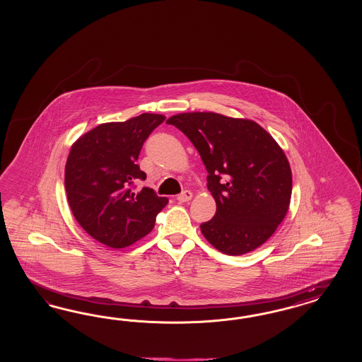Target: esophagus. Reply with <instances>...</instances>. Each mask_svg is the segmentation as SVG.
<instances>
[{"instance_id": "34e87169", "label": "esophagus", "mask_w": 362, "mask_h": 362, "mask_svg": "<svg viewBox=\"0 0 362 362\" xmlns=\"http://www.w3.org/2000/svg\"><path fill=\"white\" fill-rule=\"evenodd\" d=\"M192 197H194V194H192L191 191L186 189V191H183L182 194H179V195L176 197V200L180 202V203H187V202H189V200L192 199Z\"/></svg>"}]
</instances>
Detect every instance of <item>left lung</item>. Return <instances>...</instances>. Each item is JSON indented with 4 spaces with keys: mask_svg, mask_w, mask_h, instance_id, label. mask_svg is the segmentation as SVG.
I'll return each instance as SVG.
<instances>
[{
    "mask_svg": "<svg viewBox=\"0 0 362 362\" xmlns=\"http://www.w3.org/2000/svg\"><path fill=\"white\" fill-rule=\"evenodd\" d=\"M195 146L207 168L216 214L200 230L220 252L239 256L268 240L284 220L292 171L283 148L251 119L182 112L167 119Z\"/></svg>",
    "mask_w": 362,
    "mask_h": 362,
    "instance_id": "1",
    "label": "left lung"
}]
</instances>
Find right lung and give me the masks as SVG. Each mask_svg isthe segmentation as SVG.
Segmentation results:
<instances>
[{
	"label": "right lung",
	"mask_w": 362,
	"mask_h": 362,
	"mask_svg": "<svg viewBox=\"0 0 362 362\" xmlns=\"http://www.w3.org/2000/svg\"><path fill=\"white\" fill-rule=\"evenodd\" d=\"M165 115L144 112L124 122L102 123L73 143L65 165L67 202L79 226L110 248H124L150 233L168 203L153 188L135 194L146 179L136 165L143 143Z\"/></svg>",
	"instance_id": "right-lung-1"
}]
</instances>
